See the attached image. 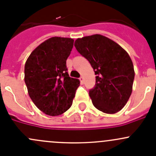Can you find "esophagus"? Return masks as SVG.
Here are the masks:
<instances>
[{
    "mask_svg": "<svg viewBox=\"0 0 156 156\" xmlns=\"http://www.w3.org/2000/svg\"><path fill=\"white\" fill-rule=\"evenodd\" d=\"M79 79H80V81H81V82L82 83V84H83V83H84V77H82V76H81V77H80V78H79Z\"/></svg>",
    "mask_w": 156,
    "mask_h": 156,
    "instance_id": "1",
    "label": "esophagus"
}]
</instances>
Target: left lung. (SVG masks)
<instances>
[{
    "instance_id": "left-lung-1",
    "label": "left lung",
    "mask_w": 156,
    "mask_h": 156,
    "mask_svg": "<svg viewBox=\"0 0 156 156\" xmlns=\"http://www.w3.org/2000/svg\"><path fill=\"white\" fill-rule=\"evenodd\" d=\"M75 47L89 61L97 75L95 87L89 91L93 105L107 114L122 110L131 95L135 75L126 50L97 34L78 38Z\"/></svg>"
}]
</instances>
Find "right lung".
Listing matches in <instances>:
<instances>
[{
	"mask_svg": "<svg viewBox=\"0 0 156 156\" xmlns=\"http://www.w3.org/2000/svg\"><path fill=\"white\" fill-rule=\"evenodd\" d=\"M73 44L69 37H50L31 52L25 64L24 80L30 98L48 115L66 112L80 85L79 80L67 72L66 59Z\"/></svg>",
	"mask_w": 156,
	"mask_h": 156,
	"instance_id": "obj_1",
	"label": "right lung"
}]
</instances>
